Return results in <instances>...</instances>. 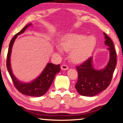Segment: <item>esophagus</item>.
<instances>
[{"mask_svg": "<svg viewBox=\"0 0 123 123\" xmlns=\"http://www.w3.org/2000/svg\"><path fill=\"white\" fill-rule=\"evenodd\" d=\"M61 69L63 70H67L68 69V67L66 65V64H62L61 66Z\"/></svg>", "mask_w": 123, "mask_h": 123, "instance_id": "1", "label": "esophagus"}]
</instances>
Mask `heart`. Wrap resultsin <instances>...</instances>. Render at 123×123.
<instances>
[{
  "label": "heart",
  "mask_w": 123,
  "mask_h": 123,
  "mask_svg": "<svg viewBox=\"0 0 123 123\" xmlns=\"http://www.w3.org/2000/svg\"><path fill=\"white\" fill-rule=\"evenodd\" d=\"M96 39L93 36L79 34H68L62 37L60 47L65 51H70L69 57L74 63L85 61L94 50Z\"/></svg>",
  "instance_id": "1"
}]
</instances>
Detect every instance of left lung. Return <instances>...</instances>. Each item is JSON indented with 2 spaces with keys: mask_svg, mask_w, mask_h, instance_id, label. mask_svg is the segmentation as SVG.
Listing matches in <instances>:
<instances>
[{
  "mask_svg": "<svg viewBox=\"0 0 123 123\" xmlns=\"http://www.w3.org/2000/svg\"><path fill=\"white\" fill-rule=\"evenodd\" d=\"M104 34L106 39L105 44L109 47L107 49L110 51V60L106 67L103 69H95L92 64V57L76 67L78 79L75 88L81 95H96L106 89L111 82L117 63L116 52L111 39L106 33L104 32Z\"/></svg>",
  "mask_w": 123,
  "mask_h": 123,
  "instance_id": "left-lung-1",
  "label": "left lung"
}]
</instances>
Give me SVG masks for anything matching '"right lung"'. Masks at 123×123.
I'll list each match as a JSON object with an SVG mask.
<instances>
[{
  "label": "right lung",
  "mask_w": 123,
  "mask_h": 123,
  "mask_svg": "<svg viewBox=\"0 0 123 123\" xmlns=\"http://www.w3.org/2000/svg\"><path fill=\"white\" fill-rule=\"evenodd\" d=\"M32 24L26 25L22 29V30L14 35L12 38L9 44V51L7 55L6 67L10 76L13 81L14 86L17 90L23 94L29 95L30 97H40L44 95L50 88L53 82L55 75L58 73L61 70L60 64H54L49 63L45 67L44 69L38 78L32 81L29 83H24L19 81L17 79L13 74L11 68L10 63V56L14 42L18 35L23 33L28 27L31 25Z\"/></svg>",
  "instance_id": "add662e5"
}]
</instances>
